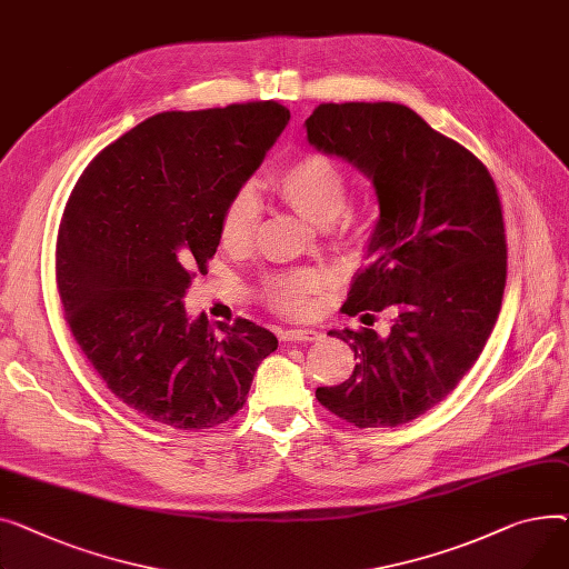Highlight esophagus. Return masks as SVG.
Wrapping results in <instances>:
<instances>
[{"label":"esophagus","instance_id":"1","mask_svg":"<svg viewBox=\"0 0 569 569\" xmlns=\"http://www.w3.org/2000/svg\"><path fill=\"white\" fill-rule=\"evenodd\" d=\"M323 332L315 330V328H291L282 332V340L284 342H317L321 340Z\"/></svg>","mask_w":569,"mask_h":569}]
</instances>
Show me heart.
I'll list each match as a JSON object with an SVG mask.
<instances>
[{
	"instance_id": "b5f03b06",
	"label": "heart",
	"mask_w": 569,
	"mask_h": 569,
	"mask_svg": "<svg viewBox=\"0 0 569 569\" xmlns=\"http://www.w3.org/2000/svg\"><path fill=\"white\" fill-rule=\"evenodd\" d=\"M284 202L319 227L336 222L349 202V181L342 167L326 153H306L276 177ZM261 199L252 186L231 194L220 220V239L229 250H246L259 224ZM328 291V276L317 269L293 271L266 284V298L287 315H310Z\"/></svg>"
}]
</instances>
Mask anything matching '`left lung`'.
Instances as JSON below:
<instances>
[{
    "instance_id": "8db88e82",
    "label": "left lung",
    "mask_w": 569,
    "mask_h": 569,
    "mask_svg": "<svg viewBox=\"0 0 569 569\" xmlns=\"http://www.w3.org/2000/svg\"><path fill=\"white\" fill-rule=\"evenodd\" d=\"M308 142L370 177L379 218L342 312L392 315L330 330L358 362L319 402L356 427L405 425L455 390L480 358L503 303L508 246L487 167L399 103H323ZM370 317V315H362Z\"/></svg>"
}]
</instances>
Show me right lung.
Returning <instances> with one entry per match:
<instances>
[{
    "instance_id": "right-lung-1",
    "label": "right lung",
    "mask_w": 569,
    "mask_h": 569,
    "mask_svg": "<svg viewBox=\"0 0 569 569\" xmlns=\"http://www.w3.org/2000/svg\"><path fill=\"white\" fill-rule=\"evenodd\" d=\"M289 110L266 103L160 112L100 151L57 241V284L98 377L149 420L209 429L243 405L278 338L248 319L216 336L183 296L220 243L231 194L259 170Z\"/></svg>"
}]
</instances>
